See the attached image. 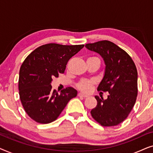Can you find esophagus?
I'll return each instance as SVG.
<instances>
[{
    "mask_svg": "<svg viewBox=\"0 0 153 153\" xmlns=\"http://www.w3.org/2000/svg\"><path fill=\"white\" fill-rule=\"evenodd\" d=\"M78 96H79V97H81V98H86V97H88V95H84V94H83V93H79L78 94Z\"/></svg>",
    "mask_w": 153,
    "mask_h": 153,
    "instance_id": "obj_1",
    "label": "esophagus"
}]
</instances>
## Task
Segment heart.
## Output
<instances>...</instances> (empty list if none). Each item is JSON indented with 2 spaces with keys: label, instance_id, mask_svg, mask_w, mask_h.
Listing matches in <instances>:
<instances>
[{
  "label": "heart",
  "instance_id": "b5f03b06",
  "mask_svg": "<svg viewBox=\"0 0 153 153\" xmlns=\"http://www.w3.org/2000/svg\"><path fill=\"white\" fill-rule=\"evenodd\" d=\"M94 81L88 79H82L76 84V88L83 93H89L94 85Z\"/></svg>",
  "mask_w": 153,
  "mask_h": 153
}]
</instances>
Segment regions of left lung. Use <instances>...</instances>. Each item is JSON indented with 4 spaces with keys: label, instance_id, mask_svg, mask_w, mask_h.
I'll return each instance as SVG.
<instances>
[{
    "label": "left lung",
    "instance_id": "left-lung-1",
    "mask_svg": "<svg viewBox=\"0 0 153 153\" xmlns=\"http://www.w3.org/2000/svg\"><path fill=\"white\" fill-rule=\"evenodd\" d=\"M85 47L104 59L105 72L97 91L109 93L106 100L95 96L97 104L91 110V116L102 126H116L127 118L134 106L138 94L137 68L129 54L111 42L99 41Z\"/></svg>",
    "mask_w": 153,
    "mask_h": 153
}]
</instances>
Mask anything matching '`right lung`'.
I'll use <instances>...</instances> for the list:
<instances>
[{
	"label": "right lung",
	"instance_id": "1",
	"mask_svg": "<svg viewBox=\"0 0 153 153\" xmlns=\"http://www.w3.org/2000/svg\"><path fill=\"white\" fill-rule=\"evenodd\" d=\"M84 45L40 46L27 56L19 70V91L25 111L35 122L47 124L56 120L67 104L77 95L72 87L58 94L52 90L53 77L64 73L68 60Z\"/></svg>",
	"mask_w": 153,
	"mask_h": 153
}]
</instances>
